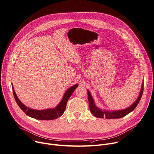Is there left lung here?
I'll list each match as a JSON object with an SVG mask.
<instances>
[{
    "label": "left lung",
    "mask_w": 154,
    "mask_h": 154,
    "mask_svg": "<svg viewBox=\"0 0 154 154\" xmlns=\"http://www.w3.org/2000/svg\"><path fill=\"white\" fill-rule=\"evenodd\" d=\"M143 88H144V82L142 83V86L141 88V91L139 94V96L138 98L136 100V101L134 103L128 108H127L124 109H120V110H114V111H108V110H105V109H101L97 107L95 105L94 100L89 91L88 90V100H89V108L92 112V114L95 116L96 117L98 118H104L106 119H119L123 117L133 111L134 109L136 107L139 103V102L141 98L143 92Z\"/></svg>",
    "instance_id": "obj_1"
}]
</instances>
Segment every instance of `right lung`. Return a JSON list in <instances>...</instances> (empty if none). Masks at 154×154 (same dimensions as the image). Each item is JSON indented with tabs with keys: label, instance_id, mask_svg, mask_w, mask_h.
Returning a JSON list of instances; mask_svg holds the SVG:
<instances>
[{
	"label": "right lung",
	"instance_id": "add662e5",
	"mask_svg": "<svg viewBox=\"0 0 154 154\" xmlns=\"http://www.w3.org/2000/svg\"><path fill=\"white\" fill-rule=\"evenodd\" d=\"M12 85L13 88V93L14 97V99L16 101L17 104L20 107V108L29 117L34 118L35 119H38V120H53V119H56L58 118L59 117L61 116L66 108L67 101L69 99V98L72 95L74 91L78 88V84H76L73 85L71 88H68L65 92L62 99L61 100L60 103L54 108H49L47 109H43V110H37L33 109L32 108H30L29 107H27L26 105H24L22 102L19 100L18 97H17L16 92L14 90V88Z\"/></svg>",
	"mask_w": 154,
	"mask_h": 154
}]
</instances>
